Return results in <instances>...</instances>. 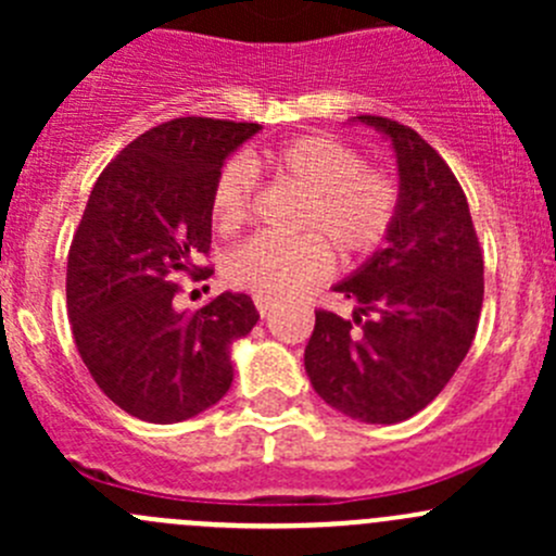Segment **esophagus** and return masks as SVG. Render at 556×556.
Here are the masks:
<instances>
[{"instance_id":"esophagus-1","label":"esophagus","mask_w":556,"mask_h":556,"mask_svg":"<svg viewBox=\"0 0 556 556\" xmlns=\"http://www.w3.org/2000/svg\"><path fill=\"white\" fill-rule=\"evenodd\" d=\"M255 306H257V312H261V317H268V312L274 309V301L263 299V295H255Z\"/></svg>"}]
</instances>
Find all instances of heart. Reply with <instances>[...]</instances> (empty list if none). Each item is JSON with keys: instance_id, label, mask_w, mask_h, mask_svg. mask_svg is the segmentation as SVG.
<instances>
[{"instance_id": "obj_1", "label": "heart", "mask_w": 556, "mask_h": 556, "mask_svg": "<svg viewBox=\"0 0 556 556\" xmlns=\"http://www.w3.org/2000/svg\"><path fill=\"white\" fill-rule=\"evenodd\" d=\"M266 166L304 193L295 228L312 233L255 237L239 244L226 257V279L233 288L277 301L328 277L333 266L328 242L344 261H357L382 247L397 215V182L392 174L363 166L352 144L330 134H304L268 150ZM252 195L255 169L250 161H226L212 182L215 226L220 231L242 226Z\"/></svg>"}]
</instances>
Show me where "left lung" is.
Masks as SVG:
<instances>
[{
    "mask_svg": "<svg viewBox=\"0 0 556 556\" xmlns=\"http://www.w3.org/2000/svg\"><path fill=\"white\" fill-rule=\"evenodd\" d=\"M390 139L397 215L382 250L333 285L357 301L352 319L314 312L309 382L357 422L392 425L422 412L454 377L479 325L484 257L468 199L446 161L414 128L357 115Z\"/></svg>",
    "mask_w": 556,
    "mask_h": 556,
    "instance_id": "obj_1",
    "label": "left lung"
}]
</instances>
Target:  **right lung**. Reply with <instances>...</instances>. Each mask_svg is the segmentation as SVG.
<instances>
[{
  "mask_svg": "<svg viewBox=\"0 0 556 556\" xmlns=\"http://www.w3.org/2000/svg\"><path fill=\"white\" fill-rule=\"evenodd\" d=\"M257 131L212 117L150 128L99 174L72 239L66 306L77 352L104 395L144 422L215 406L233 382V341L261 317L250 295L231 290L199 312L174 309V274L193 277L210 252L212 182Z\"/></svg>",
  "mask_w": 556,
  "mask_h": 556,
  "instance_id": "right-lung-1",
  "label": "right lung"
}]
</instances>
